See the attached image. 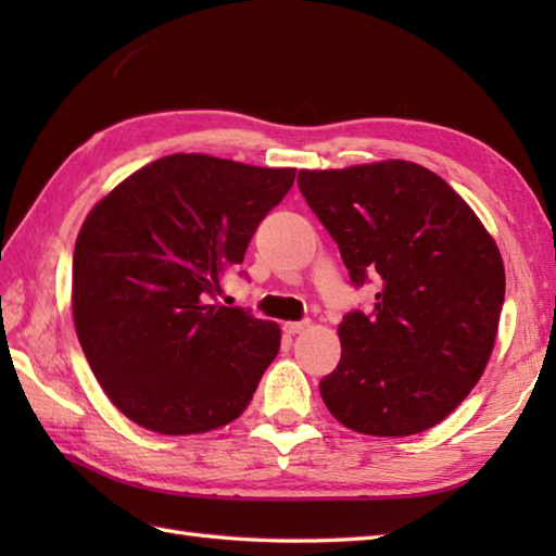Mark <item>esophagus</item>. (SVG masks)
Wrapping results in <instances>:
<instances>
[{
    "mask_svg": "<svg viewBox=\"0 0 556 556\" xmlns=\"http://www.w3.org/2000/svg\"><path fill=\"white\" fill-rule=\"evenodd\" d=\"M311 327V323H285V332L287 334H301V332H305V329Z\"/></svg>",
    "mask_w": 556,
    "mask_h": 556,
    "instance_id": "esophagus-1",
    "label": "esophagus"
}]
</instances>
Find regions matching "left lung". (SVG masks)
<instances>
[{"mask_svg": "<svg viewBox=\"0 0 556 556\" xmlns=\"http://www.w3.org/2000/svg\"><path fill=\"white\" fill-rule=\"evenodd\" d=\"M353 285L380 281L375 311L339 325L341 361L320 394L344 428L408 437L478 384L497 339L504 263L485 224L442 176L406 160L301 169Z\"/></svg>", "mask_w": 556, "mask_h": 556, "instance_id": "8db88e82", "label": "left lung"}]
</instances>
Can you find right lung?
<instances>
[{
  "mask_svg": "<svg viewBox=\"0 0 556 556\" xmlns=\"http://www.w3.org/2000/svg\"><path fill=\"white\" fill-rule=\"evenodd\" d=\"M296 169L176 152L88 212L74 248L76 334L104 394L160 434L236 420L279 353L277 323L212 303Z\"/></svg>",
  "mask_w": 556,
  "mask_h": 556,
  "instance_id": "1",
  "label": "right lung"
}]
</instances>
